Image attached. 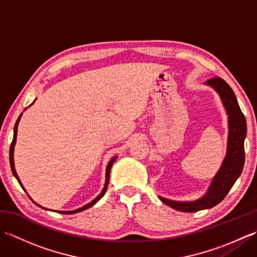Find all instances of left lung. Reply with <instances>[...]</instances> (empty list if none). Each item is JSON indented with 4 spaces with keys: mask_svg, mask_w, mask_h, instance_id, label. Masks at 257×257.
Masks as SVG:
<instances>
[{
    "mask_svg": "<svg viewBox=\"0 0 257 257\" xmlns=\"http://www.w3.org/2000/svg\"><path fill=\"white\" fill-rule=\"evenodd\" d=\"M212 87L219 94L227 114L228 137L224 160L219 171L213 177L206 193L194 201H174L163 198L159 199L172 209L181 212H196L210 209L225 198L238 177L241 176L244 160V140L246 137V120L238 106L236 96L225 80L214 77L204 83Z\"/></svg>",
    "mask_w": 257,
    "mask_h": 257,
    "instance_id": "left-lung-1",
    "label": "left lung"
}]
</instances>
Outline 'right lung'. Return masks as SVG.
Returning <instances> with one entry per match:
<instances>
[{"label": "right lung", "instance_id": "1", "mask_svg": "<svg viewBox=\"0 0 257 257\" xmlns=\"http://www.w3.org/2000/svg\"><path fill=\"white\" fill-rule=\"evenodd\" d=\"M35 101V100H34ZM34 101H33L31 105H33V103H34ZM26 109V108H25ZM21 117H22V113L20 114V117L18 118V120H16V122H15V125H14V135H13V141H12V144H11V147H10V166H11V169H12V173H13V176L16 178V180H18L19 181V183H20V185L22 188H23V190L25 191L26 192V190L24 189V187H23V184H22V182H21V180H20V178H19V176H18V173H16V170H15V166H14V147H15V144H16V136H18V125H19V122H20V119H21ZM116 159H117V156H114V157H112L111 159H110V161L108 162V165H107V168H106V181H105V185H103V189H102V191L100 192V194L97 196L96 199H94L92 200L91 202H89L88 204H86V205H84V206H81V207H79V209H76V210H73V211H55V212H58V213H61V214H74V213H78V212H81V211H84V210H86V209H88V207H90V206H92L94 204H96L98 201H99L102 196H103V194L106 193V190H107V188H108V182H109V174H110V170H111V167H112V165H113V162L116 161ZM27 193V192H26ZM29 195V194H27ZM29 198L31 199V196L29 195ZM32 200V199H31ZM33 201V200H32ZM34 202V203L36 204V205H38V206H41L40 204H37L35 201H33ZM41 207H43V206H41ZM43 209H45V207H43ZM45 210H47V209H45Z\"/></svg>", "mask_w": 257, "mask_h": 257}]
</instances>
